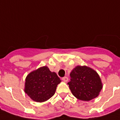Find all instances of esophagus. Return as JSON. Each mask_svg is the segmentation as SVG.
Returning a JSON list of instances; mask_svg holds the SVG:
<instances>
[{"label": "esophagus", "mask_w": 120, "mask_h": 120, "mask_svg": "<svg viewBox=\"0 0 120 120\" xmlns=\"http://www.w3.org/2000/svg\"><path fill=\"white\" fill-rule=\"evenodd\" d=\"M62 80H63L64 82H67V81H68V78L67 77H64V78H62Z\"/></svg>", "instance_id": "obj_1"}]
</instances>
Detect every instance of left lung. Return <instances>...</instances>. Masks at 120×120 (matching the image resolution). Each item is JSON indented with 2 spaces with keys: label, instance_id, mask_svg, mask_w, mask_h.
I'll return each instance as SVG.
<instances>
[{
  "label": "left lung",
  "instance_id": "left-lung-1",
  "mask_svg": "<svg viewBox=\"0 0 120 120\" xmlns=\"http://www.w3.org/2000/svg\"><path fill=\"white\" fill-rule=\"evenodd\" d=\"M68 83L75 97L82 101H90L98 97L103 88L100 76L93 69L86 66H77L70 73Z\"/></svg>",
  "mask_w": 120,
  "mask_h": 120
}]
</instances>
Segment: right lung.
Here are the masks:
<instances>
[{
  "label": "right lung",
  "instance_id": "obj_1",
  "mask_svg": "<svg viewBox=\"0 0 120 120\" xmlns=\"http://www.w3.org/2000/svg\"><path fill=\"white\" fill-rule=\"evenodd\" d=\"M61 79L47 66L40 67L26 78L24 92L36 102L42 103L54 94Z\"/></svg>",
  "mask_w": 120,
  "mask_h": 120
}]
</instances>
